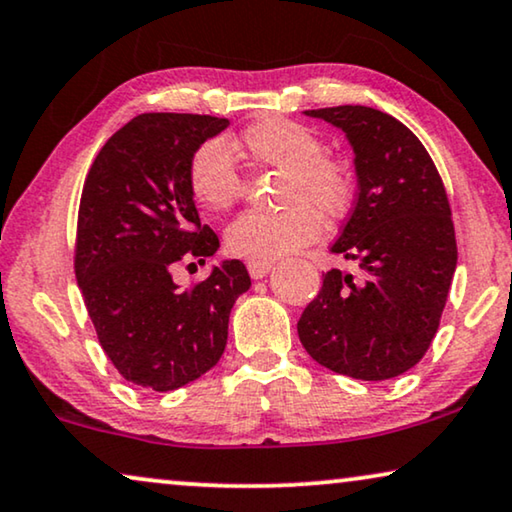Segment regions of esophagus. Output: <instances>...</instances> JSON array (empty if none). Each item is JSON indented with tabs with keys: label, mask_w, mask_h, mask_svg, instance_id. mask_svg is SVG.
<instances>
[{
	"label": "esophagus",
	"mask_w": 512,
	"mask_h": 512,
	"mask_svg": "<svg viewBox=\"0 0 512 512\" xmlns=\"http://www.w3.org/2000/svg\"><path fill=\"white\" fill-rule=\"evenodd\" d=\"M247 270L251 274V279H263L265 274L272 270V261H249Z\"/></svg>",
	"instance_id": "34e87169"
}]
</instances>
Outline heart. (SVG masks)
Instances as JSON below:
<instances>
[{
	"mask_svg": "<svg viewBox=\"0 0 512 512\" xmlns=\"http://www.w3.org/2000/svg\"><path fill=\"white\" fill-rule=\"evenodd\" d=\"M238 147L261 166L284 168L279 212H244L228 226L226 249L247 261H274L323 233V215L342 219L355 198L351 168L323 152L321 138L286 117H263L240 133ZM187 184L194 201L224 212L242 194V180L224 140H207L191 154Z\"/></svg>",
	"mask_w": 512,
	"mask_h": 512,
	"instance_id": "obj_1",
	"label": "heart"
}]
</instances>
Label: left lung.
<instances>
[{"mask_svg":"<svg viewBox=\"0 0 512 512\" xmlns=\"http://www.w3.org/2000/svg\"><path fill=\"white\" fill-rule=\"evenodd\" d=\"M346 133L358 198L332 254L362 279L330 270L298 321L318 365L385 381L418 365L439 330L457 268L455 226L441 175L416 133L367 106L305 110Z\"/></svg>","mask_w":512,"mask_h":512,"instance_id":"1","label":"left lung"}]
</instances>
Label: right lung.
Returning a JSON list of instances; mask_svg holds the SVG:
<instances>
[{"label": "right lung", "instance_id": "1", "mask_svg": "<svg viewBox=\"0 0 512 512\" xmlns=\"http://www.w3.org/2000/svg\"><path fill=\"white\" fill-rule=\"evenodd\" d=\"M226 127V117L143 113L108 138L87 173L76 279L103 351L140 388L177 390L210 372L235 300L251 286L235 258L191 288L173 281L182 261L205 263L219 249L198 217L187 168Z\"/></svg>", "mask_w": 512, "mask_h": 512}]
</instances>
